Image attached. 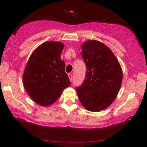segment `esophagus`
Returning a JSON list of instances; mask_svg holds the SVG:
<instances>
[{
    "label": "esophagus",
    "instance_id": "esophagus-1",
    "mask_svg": "<svg viewBox=\"0 0 147 147\" xmlns=\"http://www.w3.org/2000/svg\"><path fill=\"white\" fill-rule=\"evenodd\" d=\"M68 77H69L70 81L71 82V80H72V74H68Z\"/></svg>",
    "mask_w": 147,
    "mask_h": 147
}]
</instances>
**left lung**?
<instances>
[{"label": "left lung", "instance_id": "8db88e82", "mask_svg": "<svg viewBox=\"0 0 147 147\" xmlns=\"http://www.w3.org/2000/svg\"><path fill=\"white\" fill-rule=\"evenodd\" d=\"M81 55L87 67L86 78L76 87L86 109L98 112L112 103L119 92L122 71L111 50L101 42L90 40L82 46Z\"/></svg>", "mask_w": 147, "mask_h": 147}]
</instances>
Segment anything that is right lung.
<instances>
[{
    "label": "right lung",
    "instance_id": "1",
    "mask_svg": "<svg viewBox=\"0 0 147 147\" xmlns=\"http://www.w3.org/2000/svg\"><path fill=\"white\" fill-rule=\"evenodd\" d=\"M63 44L47 41L39 45L30 57L24 71L25 89L32 100L41 106H49L57 100L70 85L61 59Z\"/></svg>",
    "mask_w": 147,
    "mask_h": 147
}]
</instances>
